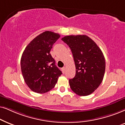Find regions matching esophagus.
Returning a JSON list of instances; mask_svg holds the SVG:
<instances>
[{"label":"esophagus","instance_id":"1","mask_svg":"<svg viewBox=\"0 0 125 125\" xmlns=\"http://www.w3.org/2000/svg\"><path fill=\"white\" fill-rule=\"evenodd\" d=\"M65 70H66V67H63V68H62V73H64V72H65Z\"/></svg>","mask_w":125,"mask_h":125}]
</instances>
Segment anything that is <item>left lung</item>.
Returning a JSON list of instances; mask_svg holds the SVG:
<instances>
[{
    "instance_id": "8db88e82",
    "label": "left lung",
    "mask_w": 125,
    "mask_h": 125,
    "mask_svg": "<svg viewBox=\"0 0 125 125\" xmlns=\"http://www.w3.org/2000/svg\"><path fill=\"white\" fill-rule=\"evenodd\" d=\"M62 41L70 48L75 65V76L69 80L71 89L78 95H89L104 79V54L95 42L85 35L66 36Z\"/></svg>"
}]
</instances>
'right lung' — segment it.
Masks as SVG:
<instances>
[{"instance_id": "right-lung-1", "label": "right lung", "mask_w": 125, "mask_h": 125, "mask_svg": "<svg viewBox=\"0 0 125 125\" xmlns=\"http://www.w3.org/2000/svg\"><path fill=\"white\" fill-rule=\"evenodd\" d=\"M60 35L46 31L27 46L21 55V70L24 80L34 92L42 94L54 87L62 74L50 54Z\"/></svg>"}]
</instances>
